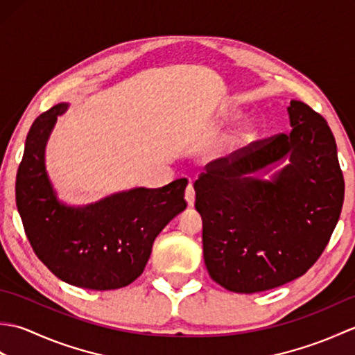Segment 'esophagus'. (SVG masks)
Returning <instances> with one entry per match:
<instances>
[{
  "instance_id": "1",
  "label": "esophagus",
  "mask_w": 355,
  "mask_h": 355,
  "mask_svg": "<svg viewBox=\"0 0 355 355\" xmlns=\"http://www.w3.org/2000/svg\"><path fill=\"white\" fill-rule=\"evenodd\" d=\"M184 198H186V201H187V205H189L191 207L195 205V189H193L192 184H189V186L186 187Z\"/></svg>"
}]
</instances>
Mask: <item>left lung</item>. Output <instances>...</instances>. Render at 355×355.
I'll return each mask as SVG.
<instances>
[{"label":"left lung","mask_w":355,"mask_h":355,"mask_svg":"<svg viewBox=\"0 0 355 355\" xmlns=\"http://www.w3.org/2000/svg\"><path fill=\"white\" fill-rule=\"evenodd\" d=\"M290 134L256 140L206 164L195 182L210 277L233 293L276 288L310 270L340 218L345 180L327 120L291 101ZM291 158L273 182L247 173Z\"/></svg>","instance_id":"1"}]
</instances>
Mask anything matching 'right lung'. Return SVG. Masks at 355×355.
I'll return each mask as SVG.
<instances>
[{"label":"right lung","instance_id":"1","mask_svg":"<svg viewBox=\"0 0 355 355\" xmlns=\"http://www.w3.org/2000/svg\"><path fill=\"white\" fill-rule=\"evenodd\" d=\"M59 103L37 117L17 173V207L35 254L53 275L79 288L105 291L130 285L146 267L154 239L186 209V178L158 189H134L96 205H61L44 168V146Z\"/></svg>","mask_w":355,"mask_h":355}]
</instances>
